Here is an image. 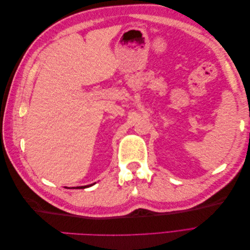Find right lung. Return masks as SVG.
<instances>
[{"label":"right lung","instance_id":"obj_1","mask_svg":"<svg viewBox=\"0 0 250 250\" xmlns=\"http://www.w3.org/2000/svg\"><path fill=\"white\" fill-rule=\"evenodd\" d=\"M94 185V184H93ZM93 185H88V186H82V187H79V188H88V187H92Z\"/></svg>","mask_w":250,"mask_h":250}]
</instances>
